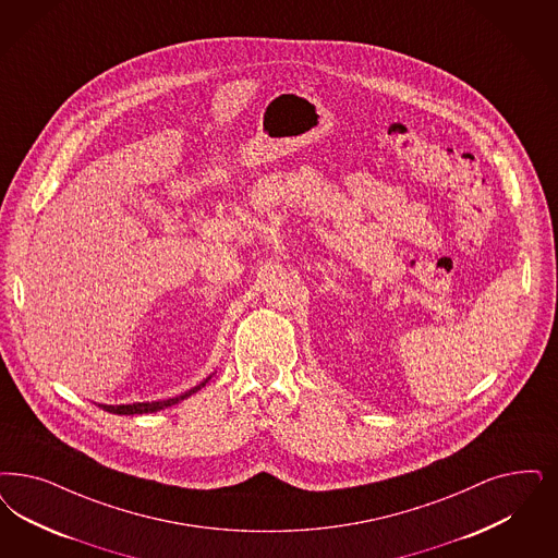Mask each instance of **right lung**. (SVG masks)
I'll return each instance as SVG.
<instances>
[{
  "instance_id": "right-lung-1",
  "label": "right lung",
  "mask_w": 558,
  "mask_h": 558,
  "mask_svg": "<svg viewBox=\"0 0 558 558\" xmlns=\"http://www.w3.org/2000/svg\"><path fill=\"white\" fill-rule=\"evenodd\" d=\"M208 381H210V377L204 379L202 384L195 385L190 391H185L183 396H177V398H171V400H162V402H142V404L137 402V404L100 405V408L107 410V412H113V414H148V412L162 410V408H167V405H173L177 404V402H181V400H185V398H190L192 393H195L197 389H202Z\"/></svg>"
}]
</instances>
